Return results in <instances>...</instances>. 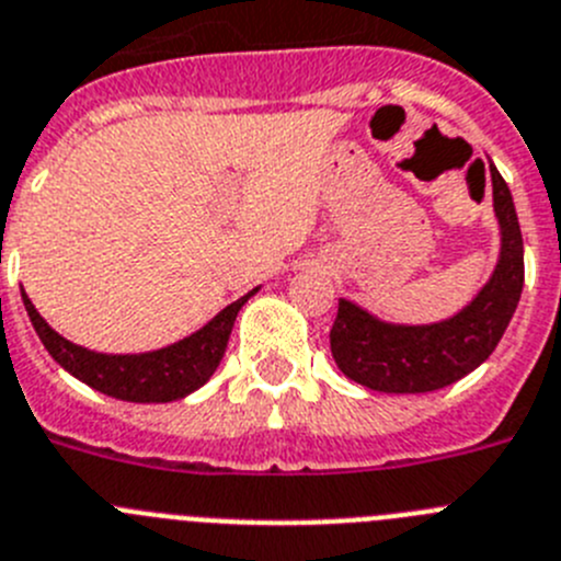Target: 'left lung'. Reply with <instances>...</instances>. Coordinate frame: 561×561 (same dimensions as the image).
Returning a JSON list of instances; mask_svg holds the SVG:
<instances>
[{"label": "left lung", "instance_id": "1", "mask_svg": "<svg viewBox=\"0 0 561 561\" xmlns=\"http://www.w3.org/2000/svg\"><path fill=\"white\" fill-rule=\"evenodd\" d=\"M492 173L494 215L501 224V260L476 299L447 321L422 327L386 324L352 301H337L330 350L350 380L382 393H427L476 371L494 352L523 293V234L512 193Z\"/></svg>", "mask_w": 561, "mask_h": 561}]
</instances>
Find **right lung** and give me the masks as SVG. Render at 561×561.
<instances>
[{"label": "right lung", "instance_id": "add662e5", "mask_svg": "<svg viewBox=\"0 0 561 561\" xmlns=\"http://www.w3.org/2000/svg\"><path fill=\"white\" fill-rule=\"evenodd\" d=\"M254 293L256 287L245 293L243 299L224 307L209 324L201 327L184 341L164 346V350L145 352V355H103V352L83 350L78 343L58 335L38 316L24 290L22 301L35 332H38L49 355L55 357V363H60L80 382L125 402H173L193 393L195 388H201L215 375V368L224 360L237 312Z\"/></svg>", "mask_w": 561, "mask_h": 561}]
</instances>
